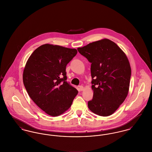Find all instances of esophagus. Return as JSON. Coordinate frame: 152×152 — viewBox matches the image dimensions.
<instances>
[{
  "mask_svg": "<svg viewBox=\"0 0 152 152\" xmlns=\"http://www.w3.org/2000/svg\"><path fill=\"white\" fill-rule=\"evenodd\" d=\"M79 89H80V91H83V90H84V87L83 86H79Z\"/></svg>",
  "mask_w": 152,
  "mask_h": 152,
  "instance_id": "esophagus-1",
  "label": "esophagus"
}]
</instances>
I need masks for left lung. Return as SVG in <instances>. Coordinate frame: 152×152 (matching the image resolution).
<instances>
[{"label": "left lung", "instance_id": "8db88e82", "mask_svg": "<svg viewBox=\"0 0 152 152\" xmlns=\"http://www.w3.org/2000/svg\"><path fill=\"white\" fill-rule=\"evenodd\" d=\"M91 63L93 99L88 108L102 116L111 115L125 100L129 90L132 70L124 52L107 39L78 48Z\"/></svg>", "mask_w": 152, "mask_h": 152}]
</instances>
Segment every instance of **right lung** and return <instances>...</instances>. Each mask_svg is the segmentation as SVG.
Masks as SVG:
<instances>
[{
  "label": "right lung",
  "mask_w": 152,
  "mask_h": 152,
  "mask_svg": "<svg viewBox=\"0 0 152 152\" xmlns=\"http://www.w3.org/2000/svg\"><path fill=\"white\" fill-rule=\"evenodd\" d=\"M77 50L46 44L31 53L23 72V82L31 99L51 116L66 111L78 91L67 82V64Z\"/></svg>",
  "instance_id": "add662e5"
}]
</instances>
